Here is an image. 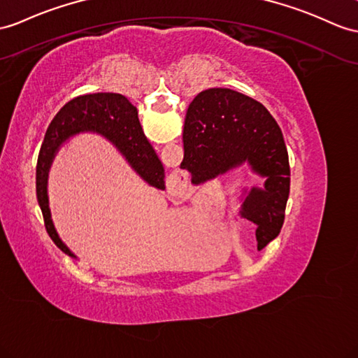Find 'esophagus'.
Returning <instances> with one entry per match:
<instances>
[{
  "label": "esophagus",
  "mask_w": 358,
  "mask_h": 358,
  "mask_svg": "<svg viewBox=\"0 0 358 358\" xmlns=\"http://www.w3.org/2000/svg\"><path fill=\"white\" fill-rule=\"evenodd\" d=\"M185 187H187V182L179 176V178H176V180H174L173 191H174V193H176V194H182V193H184V191H185Z\"/></svg>",
  "instance_id": "1"
}]
</instances>
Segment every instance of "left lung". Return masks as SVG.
Segmentation results:
<instances>
[{
    "mask_svg": "<svg viewBox=\"0 0 358 358\" xmlns=\"http://www.w3.org/2000/svg\"><path fill=\"white\" fill-rule=\"evenodd\" d=\"M184 161L200 185L248 165L263 185H240L238 213L257 224L258 249L281 232L290 193V165L280 126L257 100L229 88H209L189 103Z\"/></svg>",
    "mask_w": 358,
    "mask_h": 358,
    "instance_id": "8db88e82",
    "label": "left lung"
}]
</instances>
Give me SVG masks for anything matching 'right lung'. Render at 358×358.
Returning a JSON list of instances; mask_svg holds the SVG:
<instances>
[{
    "instance_id": "1",
    "label": "right lung",
    "mask_w": 358,
    "mask_h": 358,
    "mask_svg": "<svg viewBox=\"0 0 358 358\" xmlns=\"http://www.w3.org/2000/svg\"><path fill=\"white\" fill-rule=\"evenodd\" d=\"M80 134H97L123 155L126 162L147 185L165 189V170L139 124L138 110L124 95L95 92L78 95L60 109L47 129L36 167V194L43 223L55 245L77 259L59 237L48 200V174L60 147Z\"/></svg>"
}]
</instances>
